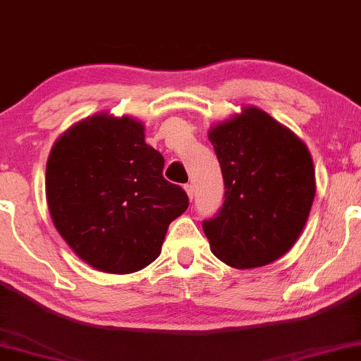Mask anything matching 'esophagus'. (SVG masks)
Instances as JSON below:
<instances>
[{
	"mask_svg": "<svg viewBox=\"0 0 361 361\" xmlns=\"http://www.w3.org/2000/svg\"><path fill=\"white\" fill-rule=\"evenodd\" d=\"M185 191L186 195H188V198L193 201V196H195V186L193 185H185Z\"/></svg>",
	"mask_w": 361,
	"mask_h": 361,
	"instance_id": "34e87169",
	"label": "esophagus"
}]
</instances>
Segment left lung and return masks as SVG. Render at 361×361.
<instances>
[{
  "label": "left lung",
  "mask_w": 361,
  "mask_h": 361,
  "mask_svg": "<svg viewBox=\"0 0 361 361\" xmlns=\"http://www.w3.org/2000/svg\"><path fill=\"white\" fill-rule=\"evenodd\" d=\"M224 180V203L203 223L211 252L236 269L267 266L292 249L315 198L309 148L264 110L241 114L209 128Z\"/></svg>",
  "instance_id": "8db88e82"
}]
</instances>
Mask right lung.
<instances>
[{"label": "right lung", "instance_id": "add662e5", "mask_svg": "<svg viewBox=\"0 0 361 361\" xmlns=\"http://www.w3.org/2000/svg\"><path fill=\"white\" fill-rule=\"evenodd\" d=\"M161 153L145 143L140 120L94 114L54 142L46 200L57 233L90 267L142 271L160 256L168 226L188 196L163 178Z\"/></svg>", "mask_w": 361, "mask_h": 361}]
</instances>
